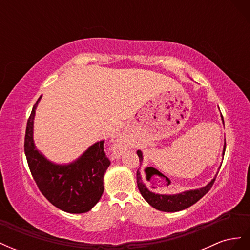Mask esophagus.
Masks as SVG:
<instances>
[{
    "mask_svg": "<svg viewBox=\"0 0 250 250\" xmlns=\"http://www.w3.org/2000/svg\"><path fill=\"white\" fill-rule=\"evenodd\" d=\"M126 148V143L122 137L117 138V140L113 143V147H112V154L115 157L120 156V154L123 153V151Z\"/></svg>",
    "mask_w": 250,
    "mask_h": 250,
    "instance_id": "1",
    "label": "esophagus"
}]
</instances>
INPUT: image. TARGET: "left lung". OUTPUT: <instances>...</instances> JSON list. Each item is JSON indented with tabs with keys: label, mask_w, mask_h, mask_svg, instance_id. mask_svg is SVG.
<instances>
[{
	"label": "left lung",
	"mask_w": 250,
	"mask_h": 250,
	"mask_svg": "<svg viewBox=\"0 0 250 250\" xmlns=\"http://www.w3.org/2000/svg\"><path fill=\"white\" fill-rule=\"evenodd\" d=\"M221 119H222V123L224 125V121H223L222 116H221ZM224 152H225V141H224V146H223V151H222V156H224ZM137 154L140 158V163H143L144 157H143L142 151L138 150ZM218 172L216 173L214 178L204 187L199 188H194V190H187V191L180 192L177 194H161V193H155L153 191L149 190L147 186L144 184L140 170H138V172H137V184H138L139 191L142 194L143 198L145 199L151 207L158 209V210H162V211L174 213V211H179V210H183V209L190 208L191 206H193L194 203L197 202L200 198H202L203 196L209 191L211 186H213Z\"/></svg>",
	"instance_id": "1"
}]
</instances>
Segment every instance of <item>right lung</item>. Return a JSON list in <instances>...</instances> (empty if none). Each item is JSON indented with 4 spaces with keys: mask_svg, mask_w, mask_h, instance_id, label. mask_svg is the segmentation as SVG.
<instances>
[{
    "mask_svg": "<svg viewBox=\"0 0 250 250\" xmlns=\"http://www.w3.org/2000/svg\"><path fill=\"white\" fill-rule=\"evenodd\" d=\"M36 101L29 117L25 135V154L40 191L53 206L70 214L92 209L104 192L103 179L110 162L104 153V140L89 146L78 158L67 164L50 161L36 148L34 133Z\"/></svg>",
    "mask_w": 250,
    "mask_h": 250,
    "instance_id": "1",
    "label": "right lung"
}]
</instances>
